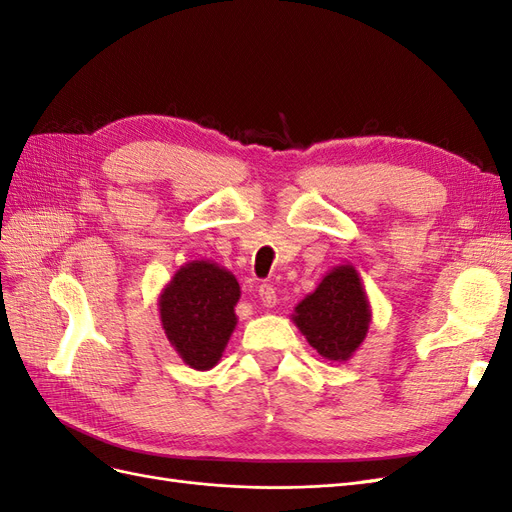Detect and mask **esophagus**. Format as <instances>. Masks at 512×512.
<instances>
[{
    "label": "esophagus",
    "instance_id": "1",
    "mask_svg": "<svg viewBox=\"0 0 512 512\" xmlns=\"http://www.w3.org/2000/svg\"><path fill=\"white\" fill-rule=\"evenodd\" d=\"M258 294H260V303L265 307H273L277 303V294H275V288L269 286V284H262L258 288Z\"/></svg>",
    "mask_w": 512,
    "mask_h": 512
}]
</instances>
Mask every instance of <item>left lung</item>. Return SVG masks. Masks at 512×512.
Listing matches in <instances>:
<instances>
[{
    "mask_svg": "<svg viewBox=\"0 0 512 512\" xmlns=\"http://www.w3.org/2000/svg\"><path fill=\"white\" fill-rule=\"evenodd\" d=\"M292 322L322 359L346 363L365 342L371 305L359 271L352 265L333 267L314 292L294 307Z\"/></svg>",
    "mask_w": 512,
    "mask_h": 512,
    "instance_id": "8db88e82",
    "label": "left lung"
}]
</instances>
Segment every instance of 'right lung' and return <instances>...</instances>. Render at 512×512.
<instances>
[{"instance_id": "right-lung-1", "label": "right lung", "mask_w": 512, "mask_h": 512, "mask_svg": "<svg viewBox=\"0 0 512 512\" xmlns=\"http://www.w3.org/2000/svg\"><path fill=\"white\" fill-rule=\"evenodd\" d=\"M239 297L237 277L213 260H192L170 277L158 299L160 322L185 365L207 371L220 363Z\"/></svg>"}]
</instances>
